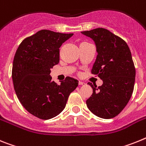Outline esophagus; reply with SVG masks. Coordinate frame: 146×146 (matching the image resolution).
Listing matches in <instances>:
<instances>
[{"label":"esophagus","instance_id":"34e87169","mask_svg":"<svg viewBox=\"0 0 146 146\" xmlns=\"http://www.w3.org/2000/svg\"><path fill=\"white\" fill-rule=\"evenodd\" d=\"M78 84H79V85H84V84H85V83L83 82H78Z\"/></svg>","mask_w":146,"mask_h":146}]
</instances>
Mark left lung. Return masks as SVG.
I'll return each instance as SVG.
<instances>
[{"label": "left lung", "mask_w": 146, "mask_h": 146, "mask_svg": "<svg viewBox=\"0 0 146 146\" xmlns=\"http://www.w3.org/2000/svg\"><path fill=\"white\" fill-rule=\"evenodd\" d=\"M82 33L96 42L98 55L91 73L103 81L98 87L87 83L92 87V94L86 104L98 117L113 118L125 108L134 90L136 70L131 51L122 38L106 29Z\"/></svg>", "instance_id": "obj_1"}]
</instances>
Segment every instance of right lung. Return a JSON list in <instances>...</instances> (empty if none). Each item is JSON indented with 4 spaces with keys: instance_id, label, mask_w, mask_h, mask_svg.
Instances as JSON below:
<instances>
[{
    "instance_id": "right-lung-1",
    "label": "right lung",
    "mask_w": 146,
    "mask_h": 146,
    "mask_svg": "<svg viewBox=\"0 0 146 146\" xmlns=\"http://www.w3.org/2000/svg\"><path fill=\"white\" fill-rule=\"evenodd\" d=\"M73 34L41 30L24 39L14 57L12 78L15 92L31 115L48 120L61 113L78 82L67 76L52 81L50 69L59 62V48Z\"/></svg>"
}]
</instances>
